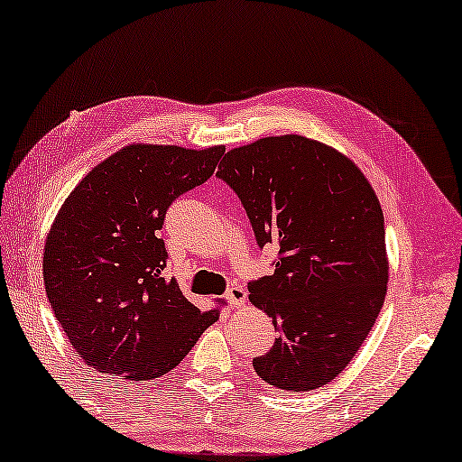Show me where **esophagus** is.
<instances>
[{
  "label": "esophagus",
  "mask_w": 462,
  "mask_h": 462,
  "mask_svg": "<svg viewBox=\"0 0 462 462\" xmlns=\"http://www.w3.org/2000/svg\"><path fill=\"white\" fill-rule=\"evenodd\" d=\"M225 299L229 300L233 307H245V302H247V291L244 289V286H239V284H233L231 289L226 291Z\"/></svg>",
  "instance_id": "esophagus-1"
}]
</instances>
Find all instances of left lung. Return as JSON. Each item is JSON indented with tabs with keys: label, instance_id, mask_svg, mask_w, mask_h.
<instances>
[{
	"label": "left lung",
	"instance_id": "obj_1",
	"mask_svg": "<svg viewBox=\"0 0 462 462\" xmlns=\"http://www.w3.org/2000/svg\"><path fill=\"white\" fill-rule=\"evenodd\" d=\"M217 176L244 202L258 245L281 247L274 274L249 284L278 329L255 373L284 391L319 389L350 365L387 294L374 188L342 151L302 134L226 151Z\"/></svg>",
	"mask_w": 462,
	"mask_h": 462
}]
</instances>
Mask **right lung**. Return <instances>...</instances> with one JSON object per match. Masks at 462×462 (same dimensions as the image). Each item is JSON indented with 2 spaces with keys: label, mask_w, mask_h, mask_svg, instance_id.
<instances>
[{
  "label": "right lung",
  "mask_w": 462,
  "mask_h": 462,
  "mask_svg": "<svg viewBox=\"0 0 462 462\" xmlns=\"http://www.w3.org/2000/svg\"><path fill=\"white\" fill-rule=\"evenodd\" d=\"M223 145L131 143L81 178L47 233L42 276L73 350L97 373L153 381L176 368L225 300L194 307L176 278L160 231L165 210L207 181Z\"/></svg>",
  "instance_id": "obj_1"
}]
</instances>
